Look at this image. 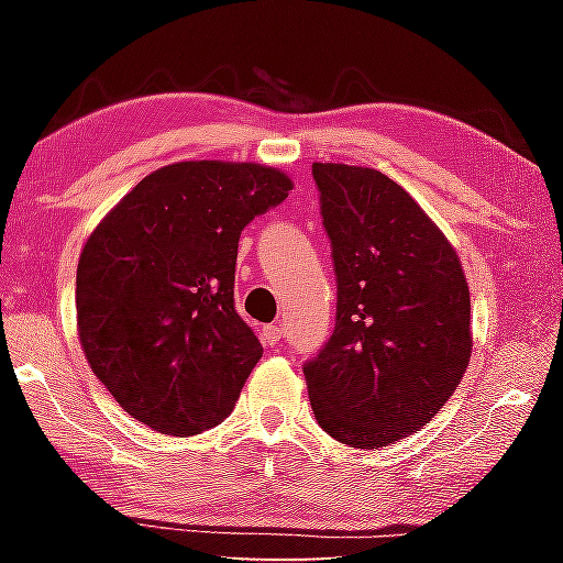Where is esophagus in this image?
Returning <instances> with one entry per match:
<instances>
[{"mask_svg":"<svg viewBox=\"0 0 563 563\" xmlns=\"http://www.w3.org/2000/svg\"><path fill=\"white\" fill-rule=\"evenodd\" d=\"M280 338H283V330H280L278 325H263V330H261L263 345L275 347V345H278V342H280Z\"/></svg>","mask_w":563,"mask_h":563,"instance_id":"obj_1","label":"esophagus"}]
</instances>
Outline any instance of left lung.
<instances>
[{
	"mask_svg": "<svg viewBox=\"0 0 563 563\" xmlns=\"http://www.w3.org/2000/svg\"><path fill=\"white\" fill-rule=\"evenodd\" d=\"M338 280L335 330L305 362L318 424L357 450L422 430L470 365V285L454 247L393 178L312 164Z\"/></svg>",
	"mask_w": 563,
	"mask_h": 563,
	"instance_id": "obj_1",
	"label": "left lung"
}]
</instances>
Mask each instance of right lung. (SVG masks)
Masks as SVG:
<instances>
[{"instance_id":"obj_1","label":"right lung","mask_w":563,"mask_h":563,"mask_svg":"<svg viewBox=\"0 0 563 563\" xmlns=\"http://www.w3.org/2000/svg\"><path fill=\"white\" fill-rule=\"evenodd\" d=\"M271 166L180 161L148 174L84 245L79 340L103 387L151 430L221 424L263 347L233 300L241 231L288 198Z\"/></svg>"}]
</instances>
